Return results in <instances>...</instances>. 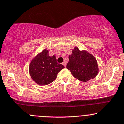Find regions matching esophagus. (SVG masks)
Returning a JSON list of instances; mask_svg holds the SVG:
<instances>
[{"label":"esophagus","instance_id":"esophagus-1","mask_svg":"<svg viewBox=\"0 0 124 124\" xmlns=\"http://www.w3.org/2000/svg\"><path fill=\"white\" fill-rule=\"evenodd\" d=\"M62 65H63V66H65V67H66V62H63V63H62Z\"/></svg>","mask_w":124,"mask_h":124}]
</instances>
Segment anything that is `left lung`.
Here are the masks:
<instances>
[{
  "label": "left lung",
  "instance_id": "1",
  "mask_svg": "<svg viewBox=\"0 0 124 124\" xmlns=\"http://www.w3.org/2000/svg\"><path fill=\"white\" fill-rule=\"evenodd\" d=\"M66 68L74 77L80 81L86 82L94 78L98 73L96 58L86 51H80L76 47L72 54L69 56Z\"/></svg>",
  "mask_w": 124,
  "mask_h": 124
}]
</instances>
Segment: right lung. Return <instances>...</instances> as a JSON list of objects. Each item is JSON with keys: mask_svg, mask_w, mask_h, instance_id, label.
<instances>
[{"mask_svg": "<svg viewBox=\"0 0 124 124\" xmlns=\"http://www.w3.org/2000/svg\"><path fill=\"white\" fill-rule=\"evenodd\" d=\"M63 65L58 63L55 56H50L48 51L44 50L29 65V71L33 81L40 85H46L54 81Z\"/></svg>", "mask_w": 124, "mask_h": 124, "instance_id": "add662e5", "label": "right lung"}]
</instances>
